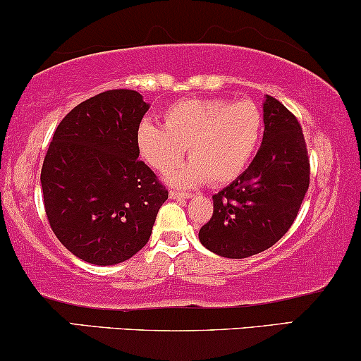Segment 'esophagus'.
Returning a JSON list of instances; mask_svg holds the SVG:
<instances>
[{
  "mask_svg": "<svg viewBox=\"0 0 361 361\" xmlns=\"http://www.w3.org/2000/svg\"><path fill=\"white\" fill-rule=\"evenodd\" d=\"M169 195H171V199H190L192 197V194L190 192H177V190H171Z\"/></svg>",
  "mask_w": 361,
  "mask_h": 361,
  "instance_id": "1",
  "label": "esophagus"
}]
</instances>
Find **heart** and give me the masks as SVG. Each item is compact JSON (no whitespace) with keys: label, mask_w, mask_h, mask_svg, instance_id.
Returning a JSON list of instances; mask_svg holds the SVG:
<instances>
[{"label":"heart","mask_w":361,"mask_h":361,"mask_svg":"<svg viewBox=\"0 0 361 361\" xmlns=\"http://www.w3.org/2000/svg\"><path fill=\"white\" fill-rule=\"evenodd\" d=\"M162 117L164 127L149 118L139 123L137 152L164 173L180 162L188 147L192 159L169 176V182L179 188L206 179L214 185L234 180L261 139L262 115L251 100L188 99L172 104Z\"/></svg>","instance_id":"obj_1"}]
</instances>
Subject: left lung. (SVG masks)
Segmentation results:
<instances>
[{"instance_id":"8db88e82","label":"left lung","mask_w":361,"mask_h":361,"mask_svg":"<svg viewBox=\"0 0 361 361\" xmlns=\"http://www.w3.org/2000/svg\"><path fill=\"white\" fill-rule=\"evenodd\" d=\"M264 133L256 157L238 179L212 195L214 212L199 241L231 259L276 244L295 222L310 185V159L295 115L273 97L262 104Z\"/></svg>"}]
</instances>
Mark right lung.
I'll list each match as a JSON object with an SVG mask.
<instances>
[{
  "instance_id": "add662e5",
  "label": "right lung",
  "mask_w": 361,
  "mask_h": 361,
  "mask_svg": "<svg viewBox=\"0 0 361 361\" xmlns=\"http://www.w3.org/2000/svg\"><path fill=\"white\" fill-rule=\"evenodd\" d=\"M149 106L135 90L99 93L66 114L44 155L39 180L51 231L90 264H118L139 252L169 197L137 152Z\"/></svg>"
}]
</instances>
